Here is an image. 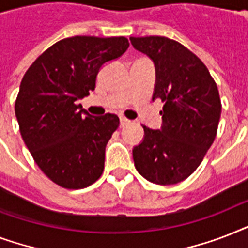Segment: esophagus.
I'll return each instance as SVG.
<instances>
[{
	"label": "esophagus",
	"instance_id": "obj_1",
	"mask_svg": "<svg viewBox=\"0 0 248 248\" xmlns=\"http://www.w3.org/2000/svg\"><path fill=\"white\" fill-rule=\"evenodd\" d=\"M130 124V121L127 120V118H124V117H121L120 118V126L121 127H124L126 124Z\"/></svg>",
	"mask_w": 248,
	"mask_h": 248
}]
</instances>
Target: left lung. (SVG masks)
Returning <instances> with one entry per match:
<instances>
[{
	"label": "left lung",
	"instance_id": "8db88e82",
	"mask_svg": "<svg viewBox=\"0 0 248 248\" xmlns=\"http://www.w3.org/2000/svg\"><path fill=\"white\" fill-rule=\"evenodd\" d=\"M135 50L153 62V100L165 101L162 126H143L144 138L132 148L138 172L158 185L177 184L201 165L215 140L220 114L219 91L202 62L166 37H130Z\"/></svg>",
	"mask_w": 248,
	"mask_h": 248
}]
</instances>
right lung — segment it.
Returning a JSON list of instances; mask_svg holds the SVG:
<instances>
[{
  "instance_id": "add662e5",
  "label": "right lung",
  "mask_w": 248,
  "mask_h": 248,
  "mask_svg": "<svg viewBox=\"0 0 248 248\" xmlns=\"http://www.w3.org/2000/svg\"><path fill=\"white\" fill-rule=\"evenodd\" d=\"M124 37L76 36L48 47L25 72L15 101L21 138L42 172L67 189H82L104 170L116 114L91 116L77 105L95 89L104 64L127 50Z\"/></svg>"
}]
</instances>
